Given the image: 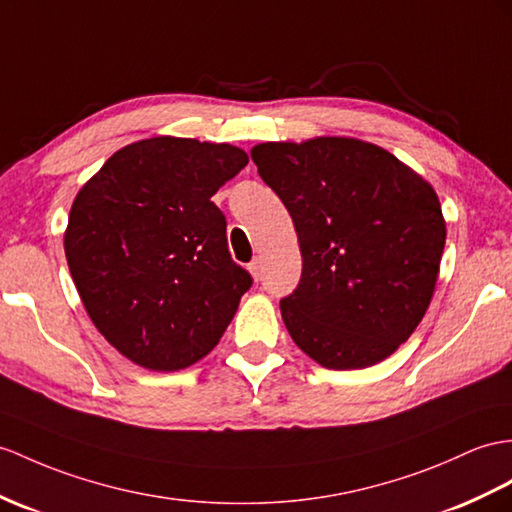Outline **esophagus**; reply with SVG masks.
I'll return each mask as SVG.
<instances>
[{"label":"esophagus","instance_id":"esophagus-1","mask_svg":"<svg viewBox=\"0 0 512 512\" xmlns=\"http://www.w3.org/2000/svg\"><path fill=\"white\" fill-rule=\"evenodd\" d=\"M247 269H249V273H252L256 282L260 280V276H263V265H260V258H254L252 263L247 265Z\"/></svg>","mask_w":512,"mask_h":512}]
</instances>
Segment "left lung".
<instances>
[{
    "mask_svg": "<svg viewBox=\"0 0 512 512\" xmlns=\"http://www.w3.org/2000/svg\"><path fill=\"white\" fill-rule=\"evenodd\" d=\"M295 223L302 276L284 326L328 369L391 356L426 315L445 247L432 186L386 149L345 136L252 149Z\"/></svg>",
    "mask_w": 512,
    "mask_h": 512,
    "instance_id": "obj_1",
    "label": "left lung"
}]
</instances>
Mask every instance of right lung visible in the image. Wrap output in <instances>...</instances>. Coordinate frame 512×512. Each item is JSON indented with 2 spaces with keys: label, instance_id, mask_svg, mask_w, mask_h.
<instances>
[{
  "label": "right lung",
  "instance_id": "obj_1",
  "mask_svg": "<svg viewBox=\"0 0 512 512\" xmlns=\"http://www.w3.org/2000/svg\"><path fill=\"white\" fill-rule=\"evenodd\" d=\"M247 165L226 143L156 136L112 154L71 206L65 254L86 313L132 363L178 371L219 343L252 276L210 202Z\"/></svg>",
  "mask_w": 512,
  "mask_h": 512
}]
</instances>
